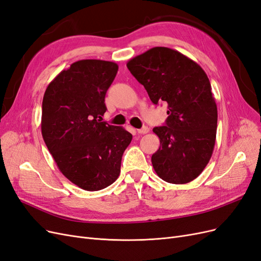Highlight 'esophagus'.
I'll return each mask as SVG.
<instances>
[{"instance_id":"34e87169","label":"esophagus","mask_w":261,"mask_h":261,"mask_svg":"<svg viewBox=\"0 0 261 261\" xmlns=\"http://www.w3.org/2000/svg\"><path fill=\"white\" fill-rule=\"evenodd\" d=\"M148 132H149V128L147 127V126H144L143 128L137 129V133H138V134H147Z\"/></svg>"}]
</instances>
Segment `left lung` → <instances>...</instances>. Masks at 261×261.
Listing matches in <instances>:
<instances>
[{"label": "left lung", "mask_w": 261, "mask_h": 261, "mask_svg": "<svg viewBox=\"0 0 261 261\" xmlns=\"http://www.w3.org/2000/svg\"><path fill=\"white\" fill-rule=\"evenodd\" d=\"M127 68L152 103H168L165 124L153 128L160 139L151 156L155 173L168 183H189L206 168L216 144L218 109L207 74L193 60L165 46L137 55Z\"/></svg>", "instance_id": "obj_1"}]
</instances>
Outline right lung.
Listing matches in <instances>:
<instances>
[{
    "mask_svg": "<svg viewBox=\"0 0 261 261\" xmlns=\"http://www.w3.org/2000/svg\"><path fill=\"white\" fill-rule=\"evenodd\" d=\"M117 69L114 62L77 61L54 78L43 96L44 143L63 175L85 191L114 183L133 138L121 126L102 122Z\"/></svg>",
    "mask_w": 261,
    "mask_h": 261,
    "instance_id": "1",
    "label": "right lung"
}]
</instances>
